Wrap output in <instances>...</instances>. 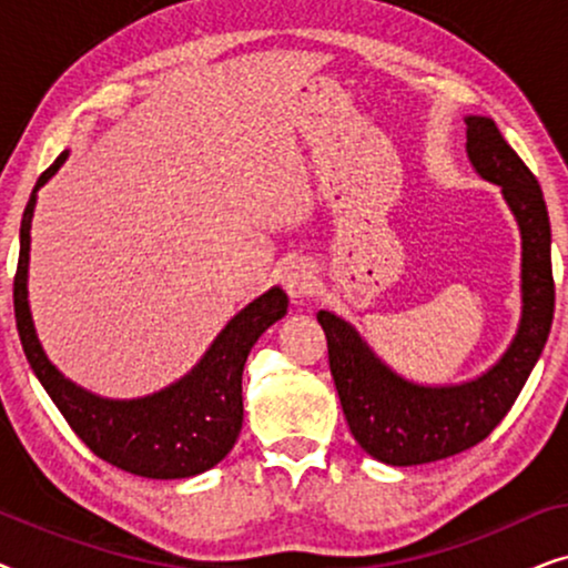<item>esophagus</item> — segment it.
<instances>
[{"label": "esophagus", "instance_id": "obj_1", "mask_svg": "<svg viewBox=\"0 0 568 568\" xmlns=\"http://www.w3.org/2000/svg\"><path fill=\"white\" fill-rule=\"evenodd\" d=\"M282 284L294 302H302L315 290V271L305 258H292L282 268Z\"/></svg>", "mask_w": 568, "mask_h": 568}]
</instances>
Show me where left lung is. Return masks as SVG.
<instances>
[{
  "label": "left lung",
  "mask_w": 568,
  "mask_h": 568,
  "mask_svg": "<svg viewBox=\"0 0 568 568\" xmlns=\"http://www.w3.org/2000/svg\"><path fill=\"white\" fill-rule=\"evenodd\" d=\"M465 126L473 170L499 185L523 237V315L507 352L465 383L422 385L379 359L344 317L317 313L348 429L364 453L398 468L445 460L484 442L517 400L554 323L550 222L540 185L488 115H465Z\"/></svg>",
  "instance_id": "left-lung-1"
}]
</instances>
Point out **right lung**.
<instances>
[{"label":"right lung","mask_w":568,"mask_h":568,"mask_svg":"<svg viewBox=\"0 0 568 568\" xmlns=\"http://www.w3.org/2000/svg\"><path fill=\"white\" fill-rule=\"evenodd\" d=\"M64 150L38 178L20 224V261L14 274V321L30 369L57 403L77 437L100 460L142 478L173 480L199 476L235 447L243 429V367L255 341L290 307L282 286H271L216 333L204 356L181 379L142 398H103L61 375L38 341L28 300L30 227L38 191L59 173Z\"/></svg>","instance_id":"add662e5"}]
</instances>
